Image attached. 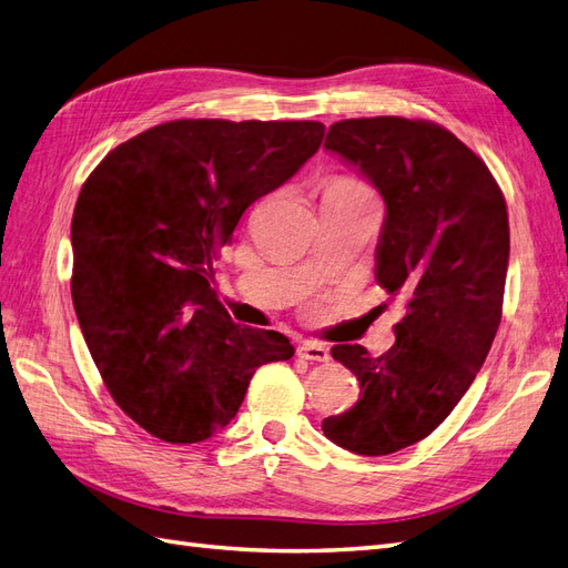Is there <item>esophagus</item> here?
Segmentation results:
<instances>
[{"mask_svg": "<svg viewBox=\"0 0 568 568\" xmlns=\"http://www.w3.org/2000/svg\"><path fill=\"white\" fill-rule=\"evenodd\" d=\"M296 355L307 359V363H326V359H329V351H326L322 343H313V341H303L296 348Z\"/></svg>", "mask_w": 568, "mask_h": 568, "instance_id": "esophagus-1", "label": "esophagus"}]
</instances>
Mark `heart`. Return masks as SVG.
Wrapping results in <instances>:
<instances>
[{
    "instance_id": "b5f03b06",
    "label": "heart",
    "mask_w": 568,
    "mask_h": 568,
    "mask_svg": "<svg viewBox=\"0 0 568 568\" xmlns=\"http://www.w3.org/2000/svg\"><path fill=\"white\" fill-rule=\"evenodd\" d=\"M353 186H363V184L351 180V178H332L329 182H326L324 192H334V189H353Z\"/></svg>"
}]
</instances>
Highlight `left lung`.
Returning <instances> with one entry per match:
<instances>
[{
    "instance_id": "8db88e82",
    "label": "left lung",
    "mask_w": 568,
    "mask_h": 568,
    "mask_svg": "<svg viewBox=\"0 0 568 568\" xmlns=\"http://www.w3.org/2000/svg\"><path fill=\"white\" fill-rule=\"evenodd\" d=\"M324 149L384 196L376 282L407 307L384 355L357 343L332 348L357 376L359 400L326 417L322 432L355 455L379 457L432 434L484 365L503 317L507 203L488 165L428 120H338Z\"/></svg>"
}]
</instances>
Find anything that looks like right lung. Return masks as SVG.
I'll return each instance as SVG.
<instances>
[{
  "label": "right lung",
  "instance_id": "obj_1",
  "mask_svg": "<svg viewBox=\"0 0 568 568\" xmlns=\"http://www.w3.org/2000/svg\"><path fill=\"white\" fill-rule=\"evenodd\" d=\"M317 120H170L115 146L82 184L71 294L109 393L151 436L225 428L255 369L294 357L280 332L236 324L213 261L253 201L320 149Z\"/></svg>",
  "mask_w": 568,
  "mask_h": 568
}]
</instances>
